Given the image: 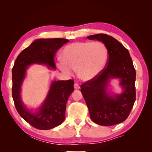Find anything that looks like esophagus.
Listing matches in <instances>:
<instances>
[{"label":"esophagus","mask_w":152,"mask_h":152,"mask_svg":"<svg viewBox=\"0 0 152 152\" xmlns=\"http://www.w3.org/2000/svg\"><path fill=\"white\" fill-rule=\"evenodd\" d=\"M74 89H80V85L78 84V83H74Z\"/></svg>","instance_id":"1"}]
</instances>
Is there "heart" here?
I'll return each instance as SVG.
<instances>
[{
	"instance_id": "obj_1",
	"label": "heart",
	"mask_w": 152,
	"mask_h": 152,
	"mask_svg": "<svg viewBox=\"0 0 152 152\" xmlns=\"http://www.w3.org/2000/svg\"><path fill=\"white\" fill-rule=\"evenodd\" d=\"M62 60L57 66L64 74L70 75L74 69L80 79L89 81L96 78L104 69L108 59L105 45L101 42H78L67 45L61 53Z\"/></svg>"
}]
</instances>
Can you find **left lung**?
I'll use <instances>...</instances> for the list:
<instances>
[{
  "label": "left lung",
  "mask_w": 152,
  "mask_h": 152,
  "mask_svg": "<svg viewBox=\"0 0 152 152\" xmlns=\"http://www.w3.org/2000/svg\"><path fill=\"white\" fill-rule=\"evenodd\" d=\"M101 41L108 50L106 66L99 75L81 85V93L88 106L90 118L95 124L112 126L128 118L136 99V71L128 50L114 38L105 34L87 37ZM121 79L124 91L110 96L107 92L109 80Z\"/></svg>",
  "instance_id": "left-lung-1"
}]
</instances>
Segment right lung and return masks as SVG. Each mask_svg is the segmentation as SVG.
Segmentation results:
<instances>
[{"mask_svg": "<svg viewBox=\"0 0 152 152\" xmlns=\"http://www.w3.org/2000/svg\"><path fill=\"white\" fill-rule=\"evenodd\" d=\"M69 40L48 38L34 40L19 54L12 69V97L19 114L34 128L48 130L61 125L65 119L66 104L74 91L72 80L54 81L44 102L36 113L26 108L21 100V87L27 66L32 64H44L56 69L54 57L57 50Z\"/></svg>", "mask_w": 152, "mask_h": 152, "instance_id": "add662e5", "label": "right lung"}]
</instances>
